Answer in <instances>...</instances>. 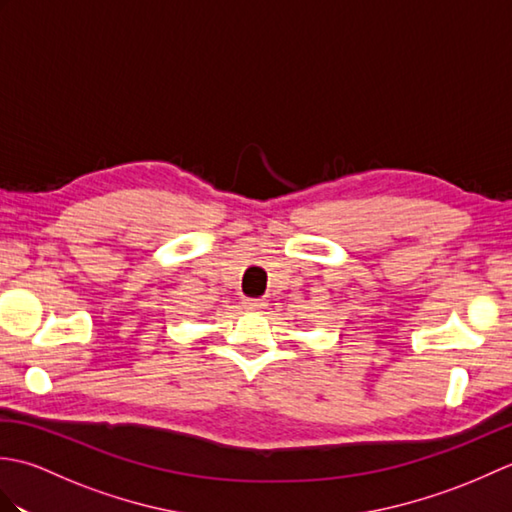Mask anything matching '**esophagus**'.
I'll list each match as a JSON object with an SVG mask.
<instances>
[{
    "instance_id": "34e87169",
    "label": "esophagus",
    "mask_w": 512,
    "mask_h": 512,
    "mask_svg": "<svg viewBox=\"0 0 512 512\" xmlns=\"http://www.w3.org/2000/svg\"><path fill=\"white\" fill-rule=\"evenodd\" d=\"M268 306L266 299H246L244 301V308L250 312H262Z\"/></svg>"
}]
</instances>
